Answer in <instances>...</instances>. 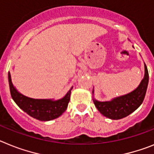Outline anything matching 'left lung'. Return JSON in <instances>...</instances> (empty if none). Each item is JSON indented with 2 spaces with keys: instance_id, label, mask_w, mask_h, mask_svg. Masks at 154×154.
Returning a JSON list of instances; mask_svg holds the SVG:
<instances>
[{
  "instance_id": "left-lung-1",
  "label": "left lung",
  "mask_w": 154,
  "mask_h": 154,
  "mask_svg": "<svg viewBox=\"0 0 154 154\" xmlns=\"http://www.w3.org/2000/svg\"><path fill=\"white\" fill-rule=\"evenodd\" d=\"M145 75L136 90L112 99L110 101H98L94 99L97 110L105 117L111 119H121L138 109L144 100L149 81V73L145 64ZM94 93V91H93Z\"/></svg>"
}]
</instances>
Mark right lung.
<instances>
[{"mask_svg":"<svg viewBox=\"0 0 154 154\" xmlns=\"http://www.w3.org/2000/svg\"><path fill=\"white\" fill-rule=\"evenodd\" d=\"M8 82L11 95L14 102L28 115L40 121H49L60 116L67 108L73 88H70L63 98L57 101L52 99H34L21 94L16 90L11 82L10 73H8Z\"/></svg>","mask_w":154,"mask_h":154,"instance_id":"add662e5","label":"right lung"}]
</instances>
